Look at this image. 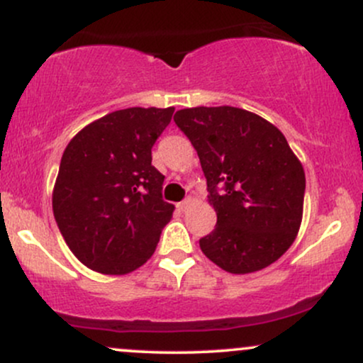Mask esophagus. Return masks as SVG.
<instances>
[{"mask_svg":"<svg viewBox=\"0 0 363 363\" xmlns=\"http://www.w3.org/2000/svg\"><path fill=\"white\" fill-rule=\"evenodd\" d=\"M191 205H193V199H191V198H187V199H184V201L177 203V210L184 211V210H187V208H189Z\"/></svg>","mask_w":363,"mask_h":363,"instance_id":"1","label":"esophagus"}]
</instances>
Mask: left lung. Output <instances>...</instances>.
Instances as JSON below:
<instances>
[{
  "label": "left lung",
  "mask_w": 363,
  "mask_h": 363,
  "mask_svg": "<svg viewBox=\"0 0 363 363\" xmlns=\"http://www.w3.org/2000/svg\"><path fill=\"white\" fill-rule=\"evenodd\" d=\"M174 121L198 152L216 227L199 247L234 274L259 272L289 251L302 223L306 172L283 133L239 107H191Z\"/></svg>",
  "instance_id": "obj_1"
}]
</instances>
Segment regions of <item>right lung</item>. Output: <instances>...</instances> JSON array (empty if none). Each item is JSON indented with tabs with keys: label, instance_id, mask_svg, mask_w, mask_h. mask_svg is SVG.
<instances>
[{
	"label": "right lung",
	"instance_id": "1",
	"mask_svg": "<svg viewBox=\"0 0 363 363\" xmlns=\"http://www.w3.org/2000/svg\"><path fill=\"white\" fill-rule=\"evenodd\" d=\"M174 107H129L86 124L62 153L52 211L72 252L102 274L143 266L170 222L174 205L162 199L164 176L152 147Z\"/></svg>",
	"mask_w": 363,
	"mask_h": 363
}]
</instances>
